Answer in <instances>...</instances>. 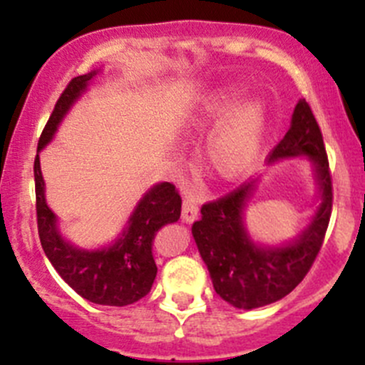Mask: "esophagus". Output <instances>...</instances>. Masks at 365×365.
Here are the masks:
<instances>
[{
    "mask_svg": "<svg viewBox=\"0 0 365 365\" xmlns=\"http://www.w3.org/2000/svg\"><path fill=\"white\" fill-rule=\"evenodd\" d=\"M200 215V201H197L196 194L187 192L183 196V208H182V219L183 222H194Z\"/></svg>",
    "mask_w": 365,
    "mask_h": 365,
    "instance_id": "34e87169",
    "label": "esophagus"
}]
</instances>
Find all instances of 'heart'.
<instances>
[{
  "label": "heart",
  "mask_w": 365,
  "mask_h": 365,
  "mask_svg": "<svg viewBox=\"0 0 365 365\" xmlns=\"http://www.w3.org/2000/svg\"><path fill=\"white\" fill-rule=\"evenodd\" d=\"M242 98L240 88L220 91L187 125L189 132H205L224 120L208 141V160L226 178L242 175L252 164L264 132L263 104L249 101L237 108Z\"/></svg>",
  "instance_id": "b5f03b06"
}]
</instances>
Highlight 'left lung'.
Returning <instances> with one entry per match:
<instances>
[{
	"label": "left lung",
	"instance_id": "1",
	"mask_svg": "<svg viewBox=\"0 0 365 365\" xmlns=\"http://www.w3.org/2000/svg\"><path fill=\"white\" fill-rule=\"evenodd\" d=\"M307 157L319 187V206L311 224L293 242L279 247L256 244L244 224V210L256 180L201 206L192 237L208 267L217 295L238 309H256L284 298L307 275L322 249L332 213V176L323 135L311 106L302 98L292 127L268 155V164Z\"/></svg>",
	"mask_w": 365,
	"mask_h": 365
}]
</instances>
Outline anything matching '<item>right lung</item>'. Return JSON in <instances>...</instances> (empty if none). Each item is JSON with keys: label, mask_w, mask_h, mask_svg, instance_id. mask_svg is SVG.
Masks as SVG:
<instances>
[{"label": "right lung", "mask_w": 365, "mask_h": 365, "mask_svg": "<svg viewBox=\"0 0 365 365\" xmlns=\"http://www.w3.org/2000/svg\"><path fill=\"white\" fill-rule=\"evenodd\" d=\"M95 76L97 70L73 77L67 84L43 127L38 139V152L49 145L60 121L83 91H86ZM33 171L40 244L51 264L70 288L93 304L114 307L134 304L148 295L157 275V264L152 254L153 238L162 226L176 222L182 213V197L176 187L169 182L153 185L135 206L123 233L113 245L86 251L73 247L60 235L56 215L46 203V185L40 171L38 153Z\"/></svg>", "instance_id": "right-lung-1"}]
</instances>
